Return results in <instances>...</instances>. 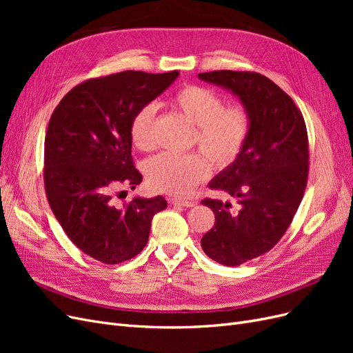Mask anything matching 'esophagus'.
<instances>
[{
    "label": "esophagus",
    "instance_id": "34e87169",
    "mask_svg": "<svg viewBox=\"0 0 353 353\" xmlns=\"http://www.w3.org/2000/svg\"><path fill=\"white\" fill-rule=\"evenodd\" d=\"M169 203H170V205L183 206V208H193V206H196V201L194 200H184V199H176V197L170 199Z\"/></svg>",
    "mask_w": 353,
    "mask_h": 353
}]
</instances>
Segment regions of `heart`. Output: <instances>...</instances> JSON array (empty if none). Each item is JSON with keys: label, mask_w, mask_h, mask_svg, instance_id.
Listing matches in <instances>:
<instances>
[{"label": "heart", "mask_w": 353, "mask_h": 353, "mask_svg": "<svg viewBox=\"0 0 353 353\" xmlns=\"http://www.w3.org/2000/svg\"><path fill=\"white\" fill-rule=\"evenodd\" d=\"M169 103L176 113L194 125L193 143L218 168H228L241 156L253 126L252 114L244 104H223L216 91L201 85H185ZM154 104L143 105L131 117L130 137L140 150H152L154 145ZM204 155L199 152L157 154L145 163L148 184L156 191L169 194L191 193L210 175V162Z\"/></svg>", "instance_id": "heart-1"}]
</instances>
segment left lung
<instances>
[{
    "label": "left lung",
    "mask_w": 353,
    "mask_h": 353,
    "mask_svg": "<svg viewBox=\"0 0 353 353\" xmlns=\"http://www.w3.org/2000/svg\"><path fill=\"white\" fill-rule=\"evenodd\" d=\"M199 78L239 95L253 121L241 156L209 184L236 199L239 210L228 201L201 200L215 213L203 252L237 266L270 252L290 227L307 183V131L290 95L261 73L213 70Z\"/></svg>",
    "instance_id": "8db88e82"
}]
</instances>
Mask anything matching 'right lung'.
I'll use <instances>...</instances> for the list:
<instances>
[{"instance_id":"add662e5","label":"right lung","mask_w":353,"mask_h":353,"mask_svg":"<svg viewBox=\"0 0 353 353\" xmlns=\"http://www.w3.org/2000/svg\"><path fill=\"white\" fill-rule=\"evenodd\" d=\"M178 74L126 70L91 78L72 88L50 117L44 143L48 205L72 243L95 261L114 265L137 256L148 241L153 216L168 206L157 196L117 208L113 196L143 181L131 156V117Z\"/></svg>"}]
</instances>
